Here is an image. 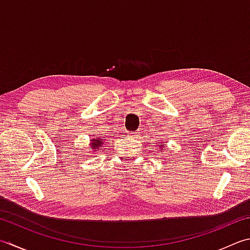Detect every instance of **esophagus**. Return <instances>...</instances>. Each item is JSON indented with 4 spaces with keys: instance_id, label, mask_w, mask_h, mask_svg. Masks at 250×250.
Segmentation results:
<instances>
[{
    "instance_id": "1",
    "label": "esophagus",
    "mask_w": 250,
    "mask_h": 250,
    "mask_svg": "<svg viewBox=\"0 0 250 250\" xmlns=\"http://www.w3.org/2000/svg\"><path fill=\"white\" fill-rule=\"evenodd\" d=\"M131 135H133V137H135V138H138L139 136H140V133H139V131H135V133H133Z\"/></svg>"
}]
</instances>
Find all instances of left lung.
<instances>
[{
    "instance_id": "obj_1",
    "label": "left lung",
    "mask_w": 250,
    "mask_h": 250,
    "mask_svg": "<svg viewBox=\"0 0 250 250\" xmlns=\"http://www.w3.org/2000/svg\"><path fill=\"white\" fill-rule=\"evenodd\" d=\"M162 144H164V143H162ZM159 147H160V149H161V150H160V151H163V147H164V146H163V145H159Z\"/></svg>"
}]
</instances>
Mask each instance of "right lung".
I'll return each mask as SVG.
<instances>
[{
    "label": "right lung",
    "mask_w": 250,
    "mask_h": 250,
    "mask_svg": "<svg viewBox=\"0 0 250 250\" xmlns=\"http://www.w3.org/2000/svg\"><path fill=\"white\" fill-rule=\"evenodd\" d=\"M102 144H103V141H102L101 137L91 139L90 146H91V150H92V151H97V149L102 147Z\"/></svg>",
    "instance_id": "1"
}]
</instances>
